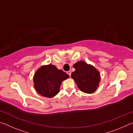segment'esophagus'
I'll list each match as a JSON object with an SVG mask.
<instances>
[{
    "label": "esophagus",
    "instance_id": "34e87169",
    "mask_svg": "<svg viewBox=\"0 0 133 133\" xmlns=\"http://www.w3.org/2000/svg\"><path fill=\"white\" fill-rule=\"evenodd\" d=\"M67 75H69L70 76L71 72V71H67Z\"/></svg>",
    "mask_w": 133,
    "mask_h": 133
}]
</instances>
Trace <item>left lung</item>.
Wrapping results in <instances>:
<instances>
[{"label": "left lung", "mask_w": 133, "mask_h": 133, "mask_svg": "<svg viewBox=\"0 0 133 133\" xmlns=\"http://www.w3.org/2000/svg\"><path fill=\"white\" fill-rule=\"evenodd\" d=\"M76 69L71 73V78L75 81L81 91L85 93H94L98 87L100 75L95 67L83 61L73 65Z\"/></svg>", "instance_id": "1"}]
</instances>
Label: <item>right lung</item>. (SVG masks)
<instances>
[{
	"mask_svg": "<svg viewBox=\"0 0 133 133\" xmlns=\"http://www.w3.org/2000/svg\"><path fill=\"white\" fill-rule=\"evenodd\" d=\"M69 77L67 74L58 70L55 65L42 66L33 77L35 89L42 96L53 97L59 92L62 82Z\"/></svg>",
	"mask_w": 133,
	"mask_h": 133,
	"instance_id": "1",
	"label": "right lung"
}]
</instances>
